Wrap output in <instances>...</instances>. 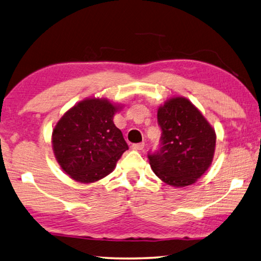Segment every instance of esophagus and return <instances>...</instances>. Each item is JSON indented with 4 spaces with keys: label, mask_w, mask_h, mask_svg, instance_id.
I'll list each match as a JSON object with an SVG mask.
<instances>
[{
    "label": "esophagus",
    "mask_w": 261,
    "mask_h": 261,
    "mask_svg": "<svg viewBox=\"0 0 261 261\" xmlns=\"http://www.w3.org/2000/svg\"><path fill=\"white\" fill-rule=\"evenodd\" d=\"M132 148H134L135 150H143L145 148V144L144 143L134 144V145H132Z\"/></svg>",
    "instance_id": "obj_1"
}]
</instances>
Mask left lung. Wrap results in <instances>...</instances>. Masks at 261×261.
Here are the masks:
<instances>
[{
    "instance_id": "left-lung-1",
    "label": "left lung",
    "mask_w": 261,
    "mask_h": 261,
    "mask_svg": "<svg viewBox=\"0 0 261 261\" xmlns=\"http://www.w3.org/2000/svg\"><path fill=\"white\" fill-rule=\"evenodd\" d=\"M161 148L148 155L154 173L173 187L200 179L212 163L216 132L202 113L185 97H173L158 110Z\"/></svg>"
}]
</instances>
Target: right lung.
Listing matches in <instances>:
<instances>
[{
  "label": "right lung",
  "mask_w": 261,
  "mask_h": 261,
  "mask_svg": "<svg viewBox=\"0 0 261 261\" xmlns=\"http://www.w3.org/2000/svg\"><path fill=\"white\" fill-rule=\"evenodd\" d=\"M121 108L106 98H87L57 122L52 149L60 168L75 181L90 184L108 176L129 148L113 121Z\"/></svg>",
  "instance_id": "add662e5"
}]
</instances>
